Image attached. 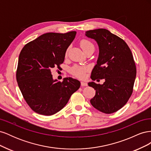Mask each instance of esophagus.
<instances>
[{
    "mask_svg": "<svg viewBox=\"0 0 151 151\" xmlns=\"http://www.w3.org/2000/svg\"><path fill=\"white\" fill-rule=\"evenodd\" d=\"M81 84V86H82V87H84V86H88V83H87L86 82L82 81Z\"/></svg>",
    "mask_w": 151,
    "mask_h": 151,
    "instance_id": "1",
    "label": "esophagus"
}]
</instances>
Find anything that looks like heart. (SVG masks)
<instances>
[{"label": "heart", "instance_id": "obj_1", "mask_svg": "<svg viewBox=\"0 0 151 151\" xmlns=\"http://www.w3.org/2000/svg\"><path fill=\"white\" fill-rule=\"evenodd\" d=\"M80 46L83 50L84 52H86L90 50H94V44L90 42L89 40L84 39L82 40L80 42ZM68 53V49L65 52V55H67ZM88 70V68L85 67H81V66H74L73 67L70 69V72L73 75H74L76 77H84L86 74V72Z\"/></svg>", "mask_w": 151, "mask_h": 151}]
</instances>
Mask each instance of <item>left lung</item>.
I'll list each match as a JSON object with an SVG mask.
<instances>
[{"instance_id":"left-lung-1","label":"left lung","mask_w":151,"mask_h":151,"mask_svg":"<svg viewBox=\"0 0 151 151\" xmlns=\"http://www.w3.org/2000/svg\"><path fill=\"white\" fill-rule=\"evenodd\" d=\"M86 36L94 39L99 47L97 64L91 78L105 80L103 84L88 83L96 90L90 102L103 113L116 112L127 103L133 92L137 71L131 50L124 40L106 29L89 30Z\"/></svg>"}]
</instances>
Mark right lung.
<instances>
[{
    "label": "right lung",
    "instance_id": "obj_1",
    "mask_svg": "<svg viewBox=\"0 0 151 151\" xmlns=\"http://www.w3.org/2000/svg\"><path fill=\"white\" fill-rule=\"evenodd\" d=\"M76 31L47 33L27 43L19 56L16 79L26 103L40 115L50 116L64 107L81 83L72 77L53 79L52 70L64 61Z\"/></svg>",
    "mask_w": 151,
    "mask_h": 151
}]
</instances>
